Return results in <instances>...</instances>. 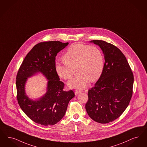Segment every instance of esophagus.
<instances>
[{
  "instance_id": "34e87169",
  "label": "esophagus",
  "mask_w": 147,
  "mask_h": 147,
  "mask_svg": "<svg viewBox=\"0 0 147 147\" xmlns=\"http://www.w3.org/2000/svg\"><path fill=\"white\" fill-rule=\"evenodd\" d=\"M81 92L80 90H76V91L75 92V94L76 96H77V95H78Z\"/></svg>"
}]
</instances>
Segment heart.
Returning <instances> with one entry per match:
<instances>
[{
    "label": "heart",
    "mask_w": 147,
    "mask_h": 147,
    "mask_svg": "<svg viewBox=\"0 0 147 147\" xmlns=\"http://www.w3.org/2000/svg\"><path fill=\"white\" fill-rule=\"evenodd\" d=\"M64 63H57L55 71L57 75L64 80L70 78L76 67L78 74L67 83L71 88L84 89L90 80H98L102 74L104 59L102 51L96 46L82 44L72 45L64 54Z\"/></svg>",
    "instance_id": "b5f03b06"
}]
</instances>
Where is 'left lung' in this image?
<instances>
[{"instance_id":"obj_1","label":"left lung","mask_w":147,"mask_h":147,"mask_svg":"<svg viewBox=\"0 0 147 147\" xmlns=\"http://www.w3.org/2000/svg\"><path fill=\"white\" fill-rule=\"evenodd\" d=\"M90 42L101 48L105 63L101 76L88 90L85 107L92 120L107 123L119 117L127 108L132 96L134 77L126 58L118 48L101 40Z\"/></svg>"}]
</instances>
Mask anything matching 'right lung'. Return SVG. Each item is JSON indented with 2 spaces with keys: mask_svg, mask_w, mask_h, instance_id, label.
<instances>
[{
  "mask_svg": "<svg viewBox=\"0 0 147 147\" xmlns=\"http://www.w3.org/2000/svg\"><path fill=\"white\" fill-rule=\"evenodd\" d=\"M69 45L59 41L41 42L34 45L24 59L16 76L17 99L22 111L32 121L44 126L54 125L65 114L68 104L75 96L72 90H64V83L55 71V57ZM42 73L48 80L47 92L33 100L26 95L28 78Z\"/></svg>",
  "mask_w": 147,
  "mask_h": 147,
  "instance_id": "obj_1",
  "label": "right lung"
}]
</instances>
